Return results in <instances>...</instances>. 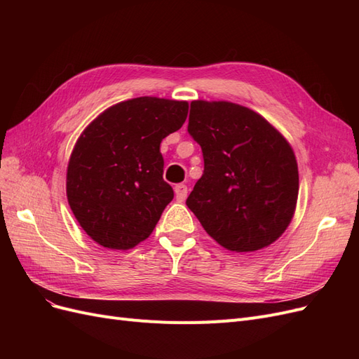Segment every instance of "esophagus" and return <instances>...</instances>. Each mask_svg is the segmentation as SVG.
Segmentation results:
<instances>
[{
	"mask_svg": "<svg viewBox=\"0 0 359 359\" xmlns=\"http://www.w3.org/2000/svg\"><path fill=\"white\" fill-rule=\"evenodd\" d=\"M187 186H184V184H177L175 186V196H177V201H180V202H182V201H186V198H187Z\"/></svg>",
	"mask_w": 359,
	"mask_h": 359,
	"instance_id": "obj_1",
	"label": "esophagus"
}]
</instances>
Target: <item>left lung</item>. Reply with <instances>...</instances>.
<instances>
[{
	"label": "left lung",
	"mask_w": 359,
	"mask_h": 359,
	"mask_svg": "<svg viewBox=\"0 0 359 359\" xmlns=\"http://www.w3.org/2000/svg\"><path fill=\"white\" fill-rule=\"evenodd\" d=\"M189 133L203 175L187 206L222 247L256 252L277 241L295 214L299 177L286 137L257 112L232 102H191Z\"/></svg>",
	"instance_id": "left-lung-1"
}]
</instances>
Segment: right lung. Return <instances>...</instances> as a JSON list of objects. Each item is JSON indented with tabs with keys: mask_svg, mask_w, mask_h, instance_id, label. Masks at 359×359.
<instances>
[{
	"mask_svg": "<svg viewBox=\"0 0 359 359\" xmlns=\"http://www.w3.org/2000/svg\"><path fill=\"white\" fill-rule=\"evenodd\" d=\"M189 103L136 97L107 107L78 137L67 166V201L93 241L128 250L153 233L173 199L163 180L161 140L186 123Z\"/></svg>",
	"mask_w": 359,
	"mask_h": 359,
	"instance_id": "add662e5",
	"label": "right lung"
}]
</instances>
